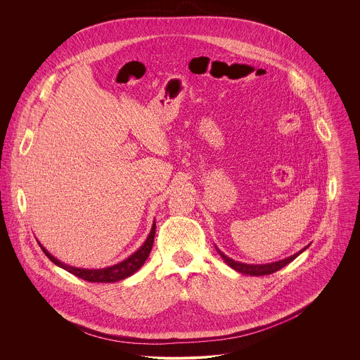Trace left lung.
<instances>
[{"label": "left lung", "mask_w": 360, "mask_h": 360, "mask_svg": "<svg viewBox=\"0 0 360 360\" xmlns=\"http://www.w3.org/2000/svg\"><path fill=\"white\" fill-rule=\"evenodd\" d=\"M216 247V245H214ZM309 247V245H307ZM307 247H304L302 251L296 252L295 255H290L285 259H281V261H275V262H271V264H245V262H238V261H234L231 259L230 257H227L226 254H223L217 247V252L220 254V257L224 259V262L233 268L234 271L240 272V274H244V275H250V276H265V275H271L279 269H282L283 266H286L288 264H290L292 261H295L303 251L307 250Z\"/></svg>", "instance_id": "obj_1"}]
</instances>
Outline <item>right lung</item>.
<instances>
[{"instance_id": "add662e5", "label": "right lung", "mask_w": 360, "mask_h": 360, "mask_svg": "<svg viewBox=\"0 0 360 360\" xmlns=\"http://www.w3.org/2000/svg\"><path fill=\"white\" fill-rule=\"evenodd\" d=\"M154 236H155V220L151 226V231L147 237V240L143 243V245L133 252L130 257H127L126 259H123L122 262H117L112 266H106V268H99V269H88V268H77V266H71L67 265L61 261H58L56 257H53L40 243V248L43 250V252L46 254V257L58 268H63L64 271L75 275L77 278H81L86 282H94V283H115L119 282L122 279H126L129 276H131L133 274H136L147 261L151 248H153V243H154Z\"/></svg>"}]
</instances>
